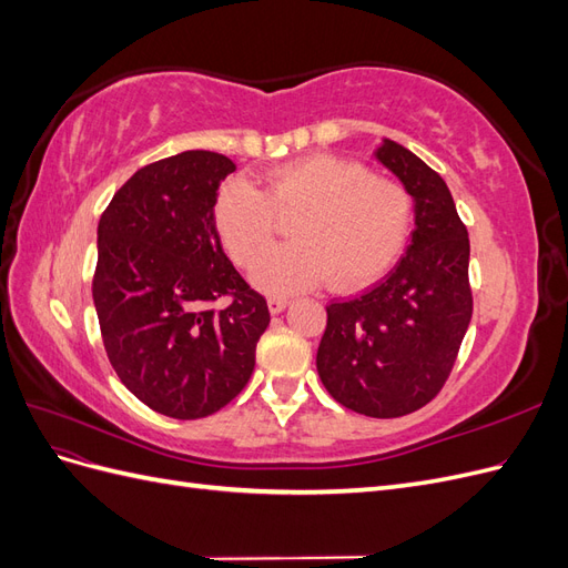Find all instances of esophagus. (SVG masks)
I'll use <instances>...</instances> for the list:
<instances>
[{
  "label": "esophagus",
  "instance_id": "34e87169",
  "mask_svg": "<svg viewBox=\"0 0 568 568\" xmlns=\"http://www.w3.org/2000/svg\"><path fill=\"white\" fill-rule=\"evenodd\" d=\"M286 305H288V301H286V298H280V296H272V298H267V307H270V313H272V315H280L282 311H286Z\"/></svg>",
  "mask_w": 568,
  "mask_h": 568
}]
</instances>
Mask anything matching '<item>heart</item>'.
<instances>
[{"instance_id": "heart-1", "label": "heart", "mask_w": 568, "mask_h": 568, "mask_svg": "<svg viewBox=\"0 0 568 568\" xmlns=\"http://www.w3.org/2000/svg\"><path fill=\"white\" fill-rule=\"evenodd\" d=\"M300 211L292 244L268 254L276 215ZM215 225L232 261L253 267L251 282L272 296H294L332 282L338 291L367 286L400 255L412 196L388 178L351 159L313 153L282 163L261 189L236 180L222 189Z\"/></svg>"}]
</instances>
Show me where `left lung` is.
Instances as JSON below:
<instances>
[{
    "mask_svg": "<svg viewBox=\"0 0 568 568\" xmlns=\"http://www.w3.org/2000/svg\"><path fill=\"white\" fill-rule=\"evenodd\" d=\"M374 156L415 201V232L382 284L326 305L317 372L343 407L390 419L436 398L467 334L474 301L469 234L448 184L393 140H384Z\"/></svg>",
    "mask_w": 568,
    "mask_h": 568,
    "instance_id": "8db88e82",
    "label": "left lung"
}]
</instances>
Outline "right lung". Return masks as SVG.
I'll use <instances>...</instances> for the list:
<instances>
[{"instance_id": "right-lung-1", "label": "right lung", "mask_w": 568, "mask_h": 568, "mask_svg": "<svg viewBox=\"0 0 568 568\" xmlns=\"http://www.w3.org/2000/svg\"><path fill=\"white\" fill-rule=\"evenodd\" d=\"M234 170L222 153L182 151L136 170L99 220L92 296L106 355L132 395L173 419L234 400L270 324L215 227ZM220 297L229 303L211 308Z\"/></svg>"}]
</instances>
